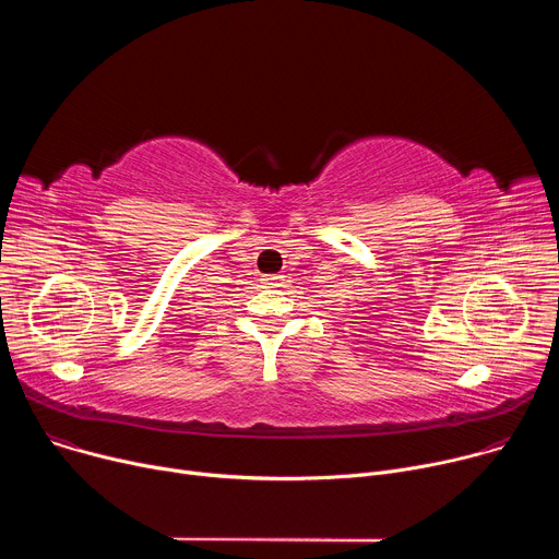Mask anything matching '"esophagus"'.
<instances>
[{
	"instance_id": "esophagus-1",
	"label": "esophagus",
	"mask_w": 559,
	"mask_h": 559,
	"mask_svg": "<svg viewBox=\"0 0 559 559\" xmlns=\"http://www.w3.org/2000/svg\"><path fill=\"white\" fill-rule=\"evenodd\" d=\"M261 281H263V285H267V287H281V285H283V276H281V274H265Z\"/></svg>"
}]
</instances>
